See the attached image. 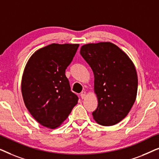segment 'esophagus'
I'll list each match as a JSON object with an SVG mask.
<instances>
[{"mask_svg": "<svg viewBox=\"0 0 159 159\" xmlns=\"http://www.w3.org/2000/svg\"><path fill=\"white\" fill-rule=\"evenodd\" d=\"M80 97H81L82 99H84V98L86 97V93L85 92H82L81 94H80Z\"/></svg>", "mask_w": 159, "mask_h": 159, "instance_id": "34e87169", "label": "esophagus"}]
</instances>
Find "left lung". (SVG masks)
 <instances>
[{
  "instance_id": "left-lung-1",
  "label": "left lung",
  "mask_w": 159,
  "mask_h": 159,
  "mask_svg": "<svg viewBox=\"0 0 159 159\" xmlns=\"http://www.w3.org/2000/svg\"><path fill=\"white\" fill-rule=\"evenodd\" d=\"M80 54L94 74L98 108L94 120L103 126L120 122L131 110L138 93V75L127 54L114 43L101 42L82 45Z\"/></svg>"
}]
</instances>
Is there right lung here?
<instances>
[{"mask_svg": "<svg viewBox=\"0 0 159 159\" xmlns=\"http://www.w3.org/2000/svg\"><path fill=\"white\" fill-rule=\"evenodd\" d=\"M79 46L53 43L36 51L26 64L21 79L24 103L43 127H60L78 103L65 71Z\"/></svg>", "mask_w": 159, "mask_h": 159, "instance_id": "add662e5", "label": "right lung"}]
</instances>
